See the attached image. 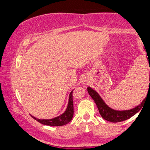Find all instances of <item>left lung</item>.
<instances>
[{"label":"left lung","instance_id":"left-lung-1","mask_svg":"<svg viewBox=\"0 0 150 150\" xmlns=\"http://www.w3.org/2000/svg\"><path fill=\"white\" fill-rule=\"evenodd\" d=\"M147 61H149V60L147 59ZM149 70H150V68H149ZM149 81L150 83V72H149ZM149 86H150V84L149 85V89H148V92H147L148 93H149ZM87 91H88V93L89 95H90V97L92 98L93 100L94 101L96 105H97L98 110H99L101 116L106 120L112 122V123L121 122V121H123V120H125L128 119V118H131L132 116H134V115L136 114V113L138 112L141 108H142V106H143L144 101H145L146 99V97H145L143 100H142V102H141L139 105H137V106H135V107L130 108V109H128V110L119 111V110H115L113 109V108H111V107H109V106L105 103L104 99L101 97V96L99 95V93H98L96 90H94V89H92V87H87Z\"/></svg>","mask_w":150,"mask_h":150}]
</instances>
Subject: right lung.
Returning <instances> with one entry per match:
<instances>
[{
  "label": "right lung",
  "mask_w": 150,
  "mask_h": 150,
  "mask_svg": "<svg viewBox=\"0 0 150 150\" xmlns=\"http://www.w3.org/2000/svg\"><path fill=\"white\" fill-rule=\"evenodd\" d=\"M74 90V89H73ZM72 90L69 94V99H68V106H67L66 109L62 114L59 116L54 117L53 118H50V119H39L33 116L32 118L37 120L38 122H39L42 124L46 125H50V126H61V125H66L70 122L73 116V92Z\"/></svg>",
  "instance_id": "1"
}]
</instances>
